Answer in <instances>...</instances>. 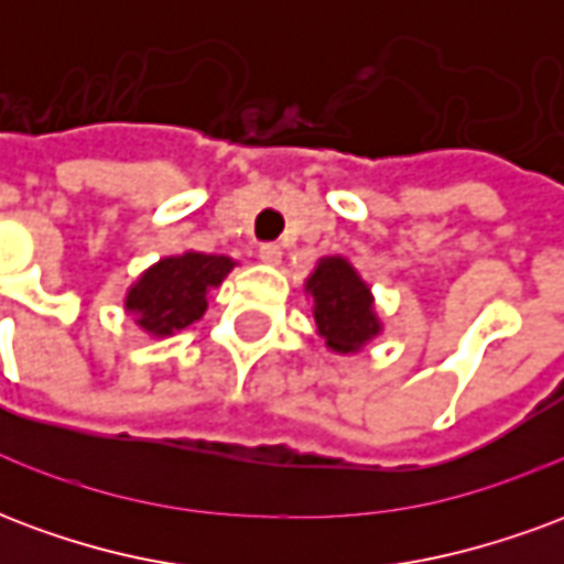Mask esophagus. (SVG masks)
Here are the masks:
<instances>
[{"label": "esophagus", "mask_w": 564, "mask_h": 564, "mask_svg": "<svg viewBox=\"0 0 564 564\" xmlns=\"http://www.w3.org/2000/svg\"><path fill=\"white\" fill-rule=\"evenodd\" d=\"M259 259H262L265 265H278V262H281V247H278V245H262V247H259Z\"/></svg>", "instance_id": "obj_1"}]
</instances>
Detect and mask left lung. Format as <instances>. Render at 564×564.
Here are the masks:
<instances>
[{
    "label": "left lung",
    "mask_w": 564,
    "mask_h": 564,
    "mask_svg": "<svg viewBox=\"0 0 564 564\" xmlns=\"http://www.w3.org/2000/svg\"><path fill=\"white\" fill-rule=\"evenodd\" d=\"M305 295L314 311L317 335L332 354L356 356L383 335L371 286L341 253L317 259L305 278Z\"/></svg>",
    "instance_id": "1"
}]
</instances>
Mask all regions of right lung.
<instances>
[{
  "mask_svg": "<svg viewBox=\"0 0 564 564\" xmlns=\"http://www.w3.org/2000/svg\"><path fill=\"white\" fill-rule=\"evenodd\" d=\"M235 265V259L198 250L162 257L132 281L123 311L148 338H172L205 317L210 290H217Z\"/></svg>",
  "mask_w": 564,
  "mask_h": 564,
  "instance_id": "right-lung-1",
  "label": "right lung"
}]
</instances>
